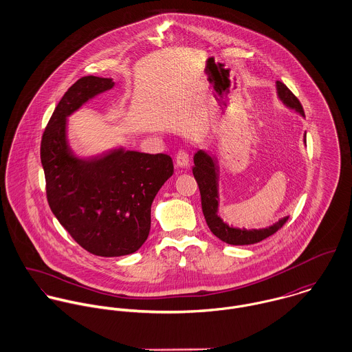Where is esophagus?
<instances>
[{
	"instance_id": "esophagus-1",
	"label": "esophagus",
	"mask_w": 352,
	"mask_h": 352,
	"mask_svg": "<svg viewBox=\"0 0 352 352\" xmlns=\"http://www.w3.org/2000/svg\"><path fill=\"white\" fill-rule=\"evenodd\" d=\"M176 165L179 168H188V165H190V154L186 151H177V154H176Z\"/></svg>"
}]
</instances>
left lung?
I'll return each mask as SVG.
<instances>
[{"instance_id":"obj_1","label":"left lung","mask_w":352,"mask_h":352,"mask_svg":"<svg viewBox=\"0 0 352 352\" xmlns=\"http://www.w3.org/2000/svg\"><path fill=\"white\" fill-rule=\"evenodd\" d=\"M276 92L278 98L282 102L301 113L305 116L301 102L294 96V94L280 81H276ZM306 138V137H305ZM306 142V140H303ZM192 168L194 177L198 183L201 191V210L207 226L217 236L221 241L230 244V245H251L263 241L264 239L276 233L289 219V217L280 218L276 223L264 228V229H239L229 226L223 219L218 215V206H219V195H218V161L212 158L210 154L204 151H198L194 155Z\"/></svg>"}]
</instances>
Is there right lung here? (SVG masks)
I'll use <instances>...</instances> for the list:
<instances>
[{
    "label": "right lung",
    "mask_w": 352,
    "mask_h": 352,
    "mask_svg": "<svg viewBox=\"0 0 352 352\" xmlns=\"http://www.w3.org/2000/svg\"><path fill=\"white\" fill-rule=\"evenodd\" d=\"M112 78L87 76L76 81L55 107L42 137L41 160L52 214L85 251L102 257L138 251L151 232V210L173 175L168 154L113 149L82 160L66 135L67 116L113 88Z\"/></svg>",
    "instance_id": "right-lung-1"
}]
</instances>
